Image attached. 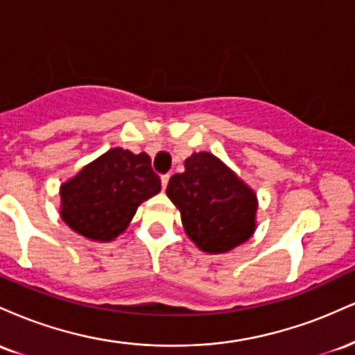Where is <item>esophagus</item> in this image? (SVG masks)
<instances>
[{"instance_id": "obj_1", "label": "esophagus", "mask_w": 355, "mask_h": 355, "mask_svg": "<svg viewBox=\"0 0 355 355\" xmlns=\"http://www.w3.org/2000/svg\"><path fill=\"white\" fill-rule=\"evenodd\" d=\"M168 180H170V173H166L162 177V189H166V185H168Z\"/></svg>"}]
</instances>
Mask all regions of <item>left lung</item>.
I'll list each match as a JSON object with an SVG mask.
<instances>
[{"instance_id":"left-lung-1","label":"left lung","mask_w":355,"mask_h":355,"mask_svg":"<svg viewBox=\"0 0 355 355\" xmlns=\"http://www.w3.org/2000/svg\"><path fill=\"white\" fill-rule=\"evenodd\" d=\"M175 173L166 197L180 210L185 234L205 254H227L257 229V193L209 152L191 153Z\"/></svg>"}]
</instances>
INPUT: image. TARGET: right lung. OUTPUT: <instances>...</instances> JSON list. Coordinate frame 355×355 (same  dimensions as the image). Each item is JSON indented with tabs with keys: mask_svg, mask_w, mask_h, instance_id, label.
Instances as JSON below:
<instances>
[{
	"mask_svg": "<svg viewBox=\"0 0 355 355\" xmlns=\"http://www.w3.org/2000/svg\"><path fill=\"white\" fill-rule=\"evenodd\" d=\"M160 189L148 155L112 148L61 183L60 217L81 237L112 242Z\"/></svg>",
	"mask_w": 355,
	"mask_h": 355,
	"instance_id": "add662e5",
	"label": "right lung"
}]
</instances>
